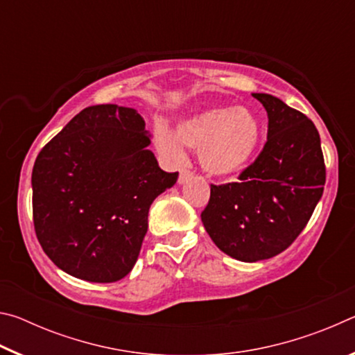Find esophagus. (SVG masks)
I'll list each match as a JSON object with an SVG mask.
<instances>
[{
	"label": "esophagus",
	"mask_w": 355,
	"mask_h": 355,
	"mask_svg": "<svg viewBox=\"0 0 355 355\" xmlns=\"http://www.w3.org/2000/svg\"><path fill=\"white\" fill-rule=\"evenodd\" d=\"M191 177H192V172H191V171H188V169H182V171H180L178 183H180V184H183V183L188 182V180H189Z\"/></svg>",
	"instance_id": "1"
}]
</instances>
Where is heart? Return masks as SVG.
<instances>
[{"mask_svg":"<svg viewBox=\"0 0 355 355\" xmlns=\"http://www.w3.org/2000/svg\"><path fill=\"white\" fill-rule=\"evenodd\" d=\"M261 139L260 120L248 107H213L178 125L177 137L159 127L155 144L173 163H182L184 147L199 152L200 164L214 177L241 172L254 158Z\"/></svg>","mask_w":355,"mask_h":355,"instance_id":"obj_1","label":"heart"}]
</instances>
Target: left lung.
Listing matches in <instances>:
<instances>
[{"label": "left lung", "instance_id": "8db88e82", "mask_svg": "<svg viewBox=\"0 0 355 355\" xmlns=\"http://www.w3.org/2000/svg\"><path fill=\"white\" fill-rule=\"evenodd\" d=\"M268 112V141L239 173L211 184L200 218L213 243L239 261H260L290 248L320 202L326 164L315 123L269 94H252Z\"/></svg>", "mask_w": 355, "mask_h": 355}]
</instances>
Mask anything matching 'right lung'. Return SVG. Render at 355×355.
I'll list each match as a JSON object with an SVG mask.
<instances>
[{"label":"right lung","mask_w":355,"mask_h":355,"mask_svg":"<svg viewBox=\"0 0 355 355\" xmlns=\"http://www.w3.org/2000/svg\"><path fill=\"white\" fill-rule=\"evenodd\" d=\"M148 146L136 110L95 105L40 150L31 177L34 230L64 272L112 284L133 269L150 205L178 178Z\"/></svg>","instance_id":"right-lung-1"}]
</instances>
